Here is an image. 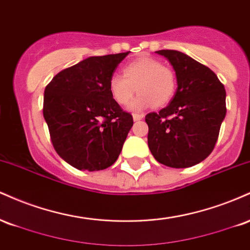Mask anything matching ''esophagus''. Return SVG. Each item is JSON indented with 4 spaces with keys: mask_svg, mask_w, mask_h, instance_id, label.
I'll list each match as a JSON object with an SVG mask.
<instances>
[{
    "mask_svg": "<svg viewBox=\"0 0 250 250\" xmlns=\"http://www.w3.org/2000/svg\"><path fill=\"white\" fill-rule=\"evenodd\" d=\"M145 115L143 114H133V119L134 121H140V120H142Z\"/></svg>",
    "mask_w": 250,
    "mask_h": 250,
    "instance_id": "esophagus-1",
    "label": "esophagus"
}]
</instances>
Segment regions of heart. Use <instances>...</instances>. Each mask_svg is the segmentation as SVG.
<instances>
[{
	"instance_id": "heart-1",
	"label": "heart",
	"mask_w": 250,
	"mask_h": 250,
	"mask_svg": "<svg viewBox=\"0 0 250 250\" xmlns=\"http://www.w3.org/2000/svg\"><path fill=\"white\" fill-rule=\"evenodd\" d=\"M177 80L171 68L159 60L141 57L123 68V76L113 75L109 80V93L119 104L130 101L135 91L140 93L129 103L130 110H142L154 104L163 107L171 101Z\"/></svg>"
}]
</instances>
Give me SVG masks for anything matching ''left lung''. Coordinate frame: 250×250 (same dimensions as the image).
<instances>
[{
    "instance_id": "1",
    "label": "left lung",
    "mask_w": 250,
    "mask_h": 250,
    "mask_svg": "<svg viewBox=\"0 0 250 250\" xmlns=\"http://www.w3.org/2000/svg\"><path fill=\"white\" fill-rule=\"evenodd\" d=\"M173 65L176 93L166 108L146 116L148 147L157 162L188 168L213 151L225 120L226 90L213 70L177 50H159Z\"/></svg>"
}]
</instances>
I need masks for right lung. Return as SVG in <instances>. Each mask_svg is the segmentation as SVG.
I'll use <instances>...</instances> for the list:
<instances>
[{
    "mask_svg": "<svg viewBox=\"0 0 250 250\" xmlns=\"http://www.w3.org/2000/svg\"><path fill=\"white\" fill-rule=\"evenodd\" d=\"M130 51L91 56L60 71L44 89L43 116L61 159L80 170L114 165L133 127L109 93V80Z\"/></svg>",
    "mask_w": 250,
    "mask_h": 250,
    "instance_id": "add662e5",
    "label": "right lung"
}]
</instances>
